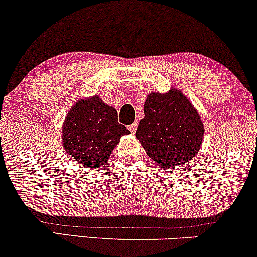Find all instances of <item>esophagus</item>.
<instances>
[{
    "label": "esophagus",
    "instance_id": "1",
    "mask_svg": "<svg viewBox=\"0 0 257 257\" xmlns=\"http://www.w3.org/2000/svg\"><path fill=\"white\" fill-rule=\"evenodd\" d=\"M128 130H130V132H131V133H136V131H137V122H133L132 125H130L128 126Z\"/></svg>",
    "mask_w": 257,
    "mask_h": 257
}]
</instances>
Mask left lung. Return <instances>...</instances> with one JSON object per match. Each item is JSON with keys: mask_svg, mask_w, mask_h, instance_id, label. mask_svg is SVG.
Returning <instances> with one entry per match:
<instances>
[{"mask_svg": "<svg viewBox=\"0 0 257 257\" xmlns=\"http://www.w3.org/2000/svg\"><path fill=\"white\" fill-rule=\"evenodd\" d=\"M144 113L136 137L157 165L172 170L198 153L205 130L198 111L181 91L150 93Z\"/></svg>", "mask_w": 257, "mask_h": 257, "instance_id": "8db88e82", "label": "left lung"}]
</instances>
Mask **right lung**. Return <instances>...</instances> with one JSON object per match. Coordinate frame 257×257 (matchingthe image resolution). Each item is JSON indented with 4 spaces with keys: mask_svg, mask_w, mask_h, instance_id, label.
Listing matches in <instances>:
<instances>
[{
    "mask_svg": "<svg viewBox=\"0 0 257 257\" xmlns=\"http://www.w3.org/2000/svg\"><path fill=\"white\" fill-rule=\"evenodd\" d=\"M128 133L118 122L117 110L93 96L78 100L69 111L63 124V146L75 163L99 168L108 160L120 137Z\"/></svg>",
    "mask_w": 257,
    "mask_h": 257,
    "instance_id": "1",
    "label": "right lung"
}]
</instances>
